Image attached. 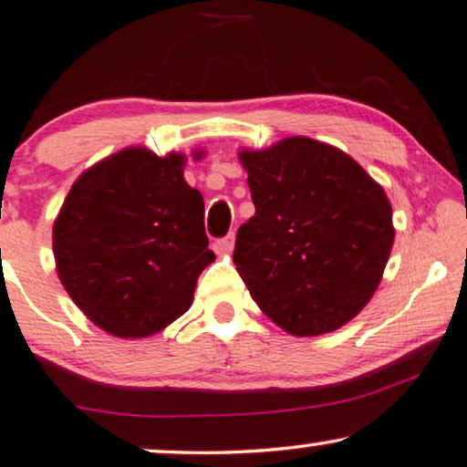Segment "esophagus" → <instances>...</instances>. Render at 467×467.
Here are the masks:
<instances>
[{
  "label": "esophagus",
  "mask_w": 467,
  "mask_h": 467,
  "mask_svg": "<svg viewBox=\"0 0 467 467\" xmlns=\"http://www.w3.org/2000/svg\"><path fill=\"white\" fill-rule=\"evenodd\" d=\"M234 242H235V238H234V234H229V235H225V238H221L217 244V253H221V254H227V253H232L234 250Z\"/></svg>",
  "instance_id": "1"
}]
</instances>
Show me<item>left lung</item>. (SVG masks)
Here are the masks:
<instances>
[{
	"mask_svg": "<svg viewBox=\"0 0 467 467\" xmlns=\"http://www.w3.org/2000/svg\"><path fill=\"white\" fill-rule=\"evenodd\" d=\"M254 217L234 263L261 312L295 337L333 333L375 295L394 246L383 187L333 145L307 137L240 150Z\"/></svg>",
	"mask_w": 467,
	"mask_h": 467,
	"instance_id": "8db88e82",
	"label": "left lung"
}]
</instances>
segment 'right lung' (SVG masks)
Wrapping results in <instances>:
<instances>
[{
  "instance_id": "obj_1",
  "label": "right lung",
  "mask_w": 467,
  "mask_h": 467,
  "mask_svg": "<svg viewBox=\"0 0 467 467\" xmlns=\"http://www.w3.org/2000/svg\"><path fill=\"white\" fill-rule=\"evenodd\" d=\"M193 160L204 151H193ZM183 153L126 147L79 174L52 227L57 274L88 320L119 339L164 330L214 261Z\"/></svg>"
}]
</instances>
